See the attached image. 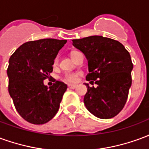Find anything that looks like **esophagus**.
<instances>
[{
    "label": "esophagus",
    "instance_id": "obj_1",
    "mask_svg": "<svg viewBox=\"0 0 149 149\" xmlns=\"http://www.w3.org/2000/svg\"><path fill=\"white\" fill-rule=\"evenodd\" d=\"M77 84H68V88H75L77 87Z\"/></svg>",
    "mask_w": 149,
    "mask_h": 149
}]
</instances>
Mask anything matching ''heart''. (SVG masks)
I'll use <instances>...</instances> for the list:
<instances>
[{"label": "heart", "instance_id": "heart-1", "mask_svg": "<svg viewBox=\"0 0 149 149\" xmlns=\"http://www.w3.org/2000/svg\"><path fill=\"white\" fill-rule=\"evenodd\" d=\"M77 52V51H74V52H71V56H74ZM58 63V58L56 57L54 59V61H53V65H56ZM81 72H67L64 75V77L62 78V80L65 82H68V83H76L77 81H78L79 80V77L81 76Z\"/></svg>", "mask_w": 149, "mask_h": 149}]
</instances>
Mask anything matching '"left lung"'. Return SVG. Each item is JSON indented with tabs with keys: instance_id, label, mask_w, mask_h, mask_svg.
<instances>
[{
	"instance_id": "left-lung-1",
	"label": "left lung",
	"mask_w": 149,
	"mask_h": 149,
	"mask_svg": "<svg viewBox=\"0 0 149 149\" xmlns=\"http://www.w3.org/2000/svg\"><path fill=\"white\" fill-rule=\"evenodd\" d=\"M72 45L88 59L86 80L97 84H85L87 109L98 118L114 117L125 107L131 87L133 65L129 52L121 43L101 36L72 40Z\"/></svg>"
}]
</instances>
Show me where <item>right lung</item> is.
<instances>
[{
    "instance_id": "add662e5",
    "label": "right lung",
    "mask_w": 149,
    "mask_h": 149,
    "mask_svg": "<svg viewBox=\"0 0 149 149\" xmlns=\"http://www.w3.org/2000/svg\"><path fill=\"white\" fill-rule=\"evenodd\" d=\"M66 40L28 41L9 58L8 93L21 117L33 125L49 122L56 114L67 84L56 81L48 88L43 81L52 72L54 59Z\"/></svg>"
}]
</instances>
